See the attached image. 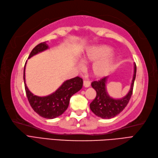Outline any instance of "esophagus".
<instances>
[{
	"instance_id": "34e87169",
	"label": "esophagus",
	"mask_w": 158,
	"mask_h": 158,
	"mask_svg": "<svg viewBox=\"0 0 158 158\" xmlns=\"http://www.w3.org/2000/svg\"><path fill=\"white\" fill-rule=\"evenodd\" d=\"M90 85H91V82L89 81H86V80H84L83 82V85L85 87H89Z\"/></svg>"
}]
</instances>
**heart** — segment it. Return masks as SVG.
I'll use <instances>...</instances> for the list:
<instances>
[{
	"label": "heart",
	"mask_w": 158,
	"mask_h": 158,
	"mask_svg": "<svg viewBox=\"0 0 158 158\" xmlns=\"http://www.w3.org/2000/svg\"><path fill=\"white\" fill-rule=\"evenodd\" d=\"M112 49L106 45H96L89 48L82 57L84 63L95 62L91 67L92 74L96 78H103L113 69L115 57Z\"/></svg>",
	"instance_id": "heart-1"
}]
</instances>
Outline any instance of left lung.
I'll return each instance as SVG.
<instances>
[{"label": "left lung", "mask_w": 158, "mask_h": 158, "mask_svg": "<svg viewBox=\"0 0 158 158\" xmlns=\"http://www.w3.org/2000/svg\"><path fill=\"white\" fill-rule=\"evenodd\" d=\"M136 74V65L134 64V76L130 90L127 94L121 99H114L108 95L106 90V83L108 76L104 77L98 81H93L91 83V86L97 93L95 98L90 104V108L93 113L102 118H111L123 111L132 95Z\"/></svg>", "instance_id": "8db88e82"}]
</instances>
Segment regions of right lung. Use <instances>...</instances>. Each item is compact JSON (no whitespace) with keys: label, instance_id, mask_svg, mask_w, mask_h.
Returning <instances> with one entry per match:
<instances>
[{"label":"right lung","instance_id":"obj_1","mask_svg":"<svg viewBox=\"0 0 158 158\" xmlns=\"http://www.w3.org/2000/svg\"><path fill=\"white\" fill-rule=\"evenodd\" d=\"M47 49H48V46L46 44V41L38 44L31 51L28 59ZM26 64L27 62L25 63L24 69V86L27 97L32 108L39 115L44 118L52 119V118L59 117L68 108L71 97L82 89L83 85L82 79L77 76L70 80H67L52 94L45 96V97H39V96L34 95L26 85Z\"/></svg>","mask_w":158,"mask_h":158}]
</instances>
